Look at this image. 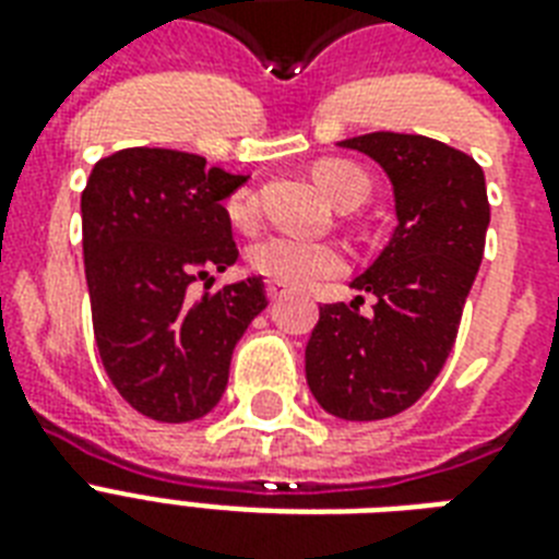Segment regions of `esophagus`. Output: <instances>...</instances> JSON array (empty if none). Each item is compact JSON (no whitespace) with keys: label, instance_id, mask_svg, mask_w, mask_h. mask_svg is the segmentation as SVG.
Masks as SVG:
<instances>
[{"label":"esophagus","instance_id":"obj_1","mask_svg":"<svg viewBox=\"0 0 559 559\" xmlns=\"http://www.w3.org/2000/svg\"><path fill=\"white\" fill-rule=\"evenodd\" d=\"M266 296H270V301H281V298L287 296V289H281L278 284H270V287H266Z\"/></svg>","mask_w":559,"mask_h":559}]
</instances>
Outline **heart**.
<instances>
[{"instance_id":"b5f03b06","label":"heart","mask_w":559,"mask_h":559,"mask_svg":"<svg viewBox=\"0 0 559 559\" xmlns=\"http://www.w3.org/2000/svg\"><path fill=\"white\" fill-rule=\"evenodd\" d=\"M316 186L340 209L359 205L368 193V177L357 165L342 159H324L313 168ZM258 205L252 191H237L228 197L226 217L235 228H252ZM246 263L254 275L287 289H310L348 270L345 249L328 240H305L293 235H270L246 252Z\"/></svg>"}]
</instances>
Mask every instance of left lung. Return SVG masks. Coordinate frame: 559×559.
Wrapping results in <instances>:
<instances>
[{"label": "left lung", "mask_w": 559, "mask_h": 559, "mask_svg": "<svg viewBox=\"0 0 559 559\" xmlns=\"http://www.w3.org/2000/svg\"><path fill=\"white\" fill-rule=\"evenodd\" d=\"M371 156L394 188L397 228L380 258L350 281L371 293V313L319 307L305 350L307 385L342 420H382L424 397L459 336L490 226L485 170L467 153L426 135L345 139Z\"/></svg>", "instance_id": "1"}]
</instances>
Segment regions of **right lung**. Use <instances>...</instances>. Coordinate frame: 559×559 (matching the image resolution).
<instances>
[{"label": "right lung", "mask_w": 559, "mask_h": 559, "mask_svg": "<svg viewBox=\"0 0 559 559\" xmlns=\"http://www.w3.org/2000/svg\"><path fill=\"white\" fill-rule=\"evenodd\" d=\"M246 177L202 156L127 147L81 193L83 266L100 362L118 394L159 424L217 406L237 340L266 307L261 275L191 296L237 261L223 200Z\"/></svg>", "instance_id": "right-lung-1"}]
</instances>
